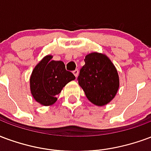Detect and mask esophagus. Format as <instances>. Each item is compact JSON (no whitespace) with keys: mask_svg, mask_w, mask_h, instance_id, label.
Here are the masks:
<instances>
[{"mask_svg":"<svg viewBox=\"0 0 151 151\" xmlns=\"http://www.w3.org/2000/svg\"><path fill=\"white\" fill-rule=\"evenodd\" d=\"M73 74L75 75V76L76 77L78 76V75H79V70H78V69H76L75 71H73Z\"/></svg>","mask_w":151,"mask_h":151,"instance_id":"1","label":"esophagus"}]
</instances>
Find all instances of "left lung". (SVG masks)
I'll use <instances>...</instances> for the list:
<instances>
[{"label":"left lung","mask_w":151,"mask_h":151,"mask_svg":"<svg viewBox=\"0 0 151 151\" xmlns=\"http://www.w3.org/2000/svg\"><path fill=\"white\" fill-rule=\"evenodd\" d=\"M78 83L92 104L104 106L113 101L119 89L116 67L106 55L92 52L85 56Z\"/></svg>","instance_id":"8db88e82"}]
</instances>
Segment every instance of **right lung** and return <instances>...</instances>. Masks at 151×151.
<instances>
[{"mask_svg": "<svg viewBox=\"0 0 151 151\" xmlns=\"http://www.w3.org/2000/svg\"><path fill=\"white\" fill-rule=\"evenodd\" d=\"M48 55L38 63L32 71L29 78V88L32 96L44 106H50L57 101L56 95L63 88L76 79L70 71H66L64 63L52 60Z\"/></svg>", "mask_w": 151, "mask_h": 151, "instance_id": "right-lung-1", "label": "right lung"}]
</instances>
